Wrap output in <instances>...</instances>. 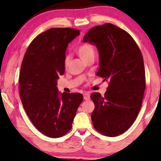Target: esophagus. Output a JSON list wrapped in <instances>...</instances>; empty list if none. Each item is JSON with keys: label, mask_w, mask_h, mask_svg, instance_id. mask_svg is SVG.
Returning a JSON list of instances; mask_svg holds the SVG:
<instances>
[{"label": "esophagus", "mask_w": 161, "mask_h": 161, "mask_svg": "<svg viewBox=\"0 0 161 161\" xmlns=\"http://www.w3.org/2000/svg\"><path fill=\"white\" fill-rule=\"evenodd\" d=\"M84 99L85 100H88L90 99V93L88 92H86L84 94Z\"/></svg>", "instance_id": "esophagus-1"}]
</instances>
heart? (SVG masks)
Listing matches in <instances>:
<instances>
[{
	"label": "heart",
	"mask_w": 161,
	"mask_h": 161,
	"mask_svg": "<svg viewBox=\"0 0 161 161\" xmlns=\"http://www.w3.org/2000/svg\"><path fill=\"white\" fill-rule=\"evenodd\" d=\"M95 47L91 43H86L81 44V46L78 47L77 50V54L81 57V59L83 61L86 60L88 58L91 56L95 55ZM70 62V57L66 56L64 59V66L65 67H68Z\"/></svg>",
	"instance_id": "1"
}]
</instances>
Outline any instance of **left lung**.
I'll use <instances>...</instances> for the list:
<instances>
[{
	"mask_svg": "<svg viewBox=\"0 0 161 161\" xmlns=\"http://www.w3.org/2000/svg\"><path fill=\"white\" fill-rule=\"evenodd\" d=\"M83 42L99 53L97 76L108 81L104 96L93 93L91 119L102 134L115 137L125 133L137 118L145 90L144 61L141 50L129 33L111 23L95 26Z\"/></svg>",
	"mask_w": 161,
	"mask_h": 161,
	"instance_id": "left-lung-1",
	"label": "left lung"
}]
</instances>
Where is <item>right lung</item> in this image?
I'll return each instance as SVG.
<instances>
[{"instance_id": "add662e5", "label": "right lung", "mask_w": 161, "mask_h": 161, "mask_svg": "<svg viewBox=\"0 0 161 161\" xmlns=\"http://www.w3.org/2000/svg\"><path fill=\"white\" fill-rule=\"evenodd\" d=\"M80 35L78 30L51 28L30 44L19 75V93L23 108L34 126L49 138L64 136L72 123L83 95L61 93L57 80L65 72L68 43Z\"/></svg>"}]
</instances>
